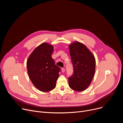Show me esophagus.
Segmentation results:
<instances>
[{
	"instance_id": "34e87169",
	"label": "esophagus",
	"mask_w": 123,
	"mask_h": 123,
	"mask_svg": "<svg viewBox=\"0 0 123 123\" xmlns=\"http://www.w3.org/2000/svg\"><path fill=\"white\" fill-rule=\"evenodd\" d=\"M62 72L63 73V72H64V71H65V69L64 68H62Z\"/></svg>"
}]
</instances>
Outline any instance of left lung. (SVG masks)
<instances>
[{
    "label": "left lung",
    "instance_id": "1",
    "mask_svg": "<svg viewBox=\"0 0 123 123\" xmlns=\"http://www.w3.org/2000/svg\"><path fill=\"white\" fill-rule=\"evenodd\" d=\"M73 65L72 76L68 78L69 87L74 91L82 92L91 84L96 70L94 55L84 44L74 41L69 45Z\"/></svg>",
    "mask_w": 123,
    "mask_h": 123
}]
</instances>
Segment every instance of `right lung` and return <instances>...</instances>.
<instances>
[{
  "instance_id": "right-lung-1",
  "label": "right lung",
  "mask_w": 123,
  "mask_h": 123,
  "mask_svg": "<svg viewBox=\"0 0 123 123\" xmlns=\"http://www.w3.org/2000/svg\"><path fill=\"white\" fill-rule=\"evenodd\" d=\"M53 50L52 45L43 43L33 50L26 62L27 73L31 82L37 89L44 92L55 88L61 71L52 58Z\"/></svg>"
}]
</instances>
